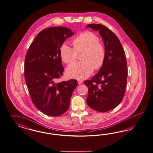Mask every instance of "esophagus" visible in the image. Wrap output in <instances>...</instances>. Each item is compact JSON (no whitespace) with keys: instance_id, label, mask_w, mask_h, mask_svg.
I'll return each mask as SVG.
<instances>
[{"instance_id":"34e87169","label":"esophagus","mask_w":153,"mask_h":153,"mask_svg":"<svg viewBox=\"0 0 153 153\" xmlns=\"http://www.w3.org/2000/svg\"><path fill=\"white\" fill-rule=\"evenodd\" d=\"M82 80H78V83H79V84H81V83H82Z\"/></svg>"}]
</instances>
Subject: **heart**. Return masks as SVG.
Masks as SVG:
<instances>
[{"label":"heart","mask_w":153,"mask_h":153,"mask_svg":"<svg viewBox=\"0 0 153 153\" xmlns=\"http://www.w3.org/2000/svg\"><path fill=\"white\" fill-rule=\"evenodd\" d=\"M74 47L63 43L60 47V56L65 63L74 61L77 53L83 51L81 62L71 63L66 69V74L71 79L81 80L86 79L104 65L106 58L105 46L100 42L99 38L94 33L86 31L79 34L73 41Z\"/></svg>","instance_id":"b5f03b06"}]
</instances>
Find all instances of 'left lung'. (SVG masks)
<instances>
[{"instance_id":"left-lung-1","label":"left lung","mask_w":153,"mask_h":153,"mask_svg":"<svg viewBox=\"0 0 153 153\" xmlns=\"http://www.w3.org/2000/svg\"><path fill=\"white\" fill-rule=\"evenodd\" d=\"M99 31L106 50V58L97 74L84 81L88 88L87 104L97 111L113 109L122 102L125 94L127 64L120 41L109 28L100 24H88L87 28Z\"/></svg>"}]
</instances>
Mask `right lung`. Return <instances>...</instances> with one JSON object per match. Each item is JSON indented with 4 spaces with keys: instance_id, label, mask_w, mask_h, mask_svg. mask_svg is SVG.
Returning <instances> with one entry per match:
<instances>
[{
    "instance_id": "1",
    "label": "right lung",
    "mask_w": 153,
    "mask_h": 153,
    "mask_svg": "<svg viewBox=\"0 0 153 153\" xmlns=\"http://www.w3.org/2000/svg\"><path fill=\"white\" fill-rule=\"evenodd\" d=\"M74 34L65 27L46 28L38 33L25 57V79L30 95L35 107L47 116L64 114L77 86V81L73 79L56 82L64 70L60 46Z\"/></svg>"
}]
</instances>
